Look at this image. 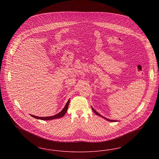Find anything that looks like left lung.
<instances>
[{"label":"left lung","instance_id":"left-lung-1","mask_svg":"<svg viewBox=\"0 0 159 159\" xmlns=\"http://www.w3.org/2000/svg\"><path fill=\"white\" fill-rule=\"evenodd\" d=\"M92 107V110L93 111V112L95 113L97 115H98V116H99L100 117H102L103 119H105L106 120H108V121H117L118 120H113V119H108V118H107V117H104V116H102V115H101V114L99 113L98 112V111H97L92 107Z\"/></svg>","mask_w":159,"mask_h":159}]
</instances>
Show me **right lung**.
<instances>
[{
  "mask_svg": "<svg viewBox=\"0 0 159 159\" xmlns=\"http://www.w3.org/2000/svg\"><path fill=\"white\" fill-rule=\"evenodd\" d=\"M69 102H70V99L68 100L67 102V104H66L65 107H64V108L62 110V111H60L59 113L54 115L52 116H49V117H37L35 116H33L31 115V117L37 119H39V120H53V119H58V118H61L62 116H64L65 115V114L66 113L67 109H68V105H69Z\"/></svg>",
  "mask_w": 159,
  "mask_h": 159,
  "instance_id": "obj_1",
  "label": "right lung"
}]
</instances>
